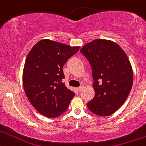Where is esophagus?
Listing matches in <instances>:
<instances>
[{"mask_svg": "<svg viewBox=\"0 0 146 146\" xmlns=\"http://www.w3.org/2000/svg\"><path fill=\"white\" fill-rule=\"evenodd\" d=\"M83 88H84V85H81V86L78 87V90H79V91H81L83 89Z\"/></svg>", "mask_w": 146, "mask_h": 146, "instance_id": "1", "label": "esophagus"}]
</instances>
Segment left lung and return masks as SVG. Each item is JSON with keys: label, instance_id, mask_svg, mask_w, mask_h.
<instances>
[{"label": "left lung", "instance_id": "1", "mask_svg": "<svg viewBox=\"0 0 146 146\" xmlns=\"http://www.w3.org/2000/svg\"><path fill=\"white\" fill-rule=\"evenodd\" d=\"M80 52L89 60L94 79L95 95L88 108L101 117L112 114L125 103L133 83V71L125 52L106 39L88 42Z\"/></svg>", "mask_w": 146, "mask_h": 146}]
</instances>
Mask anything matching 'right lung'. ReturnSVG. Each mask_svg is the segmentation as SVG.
Returning <instances> with one entry per match:
<instances>
[{"label": "right lung", "mask_w": 146, "mask_h": 146, "mask_svg": "<svg viewBox=\"0 0 146 146\" xmlns=\"http://www.w3.org/2000/svg\"><path fill=\"white\" fill-rule=\"evenodd\" d=\"M79 48L42 39L27 54L23 85L30 104L42 115L55 118L68 110L75 94L62 83L63 67Z\"/></svg>", "instance_id": "obj_1"}]
</instances>
